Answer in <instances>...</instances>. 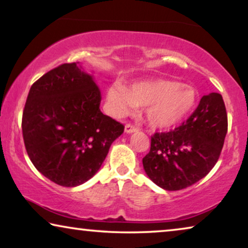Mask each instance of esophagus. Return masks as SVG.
Masks as SVG:
<instances>
[{
  "label": "esophagus",
  "mask_w": 248,
  "mask_h": 248,
  "mask_svg": "<svg viewBox=\"0 0 248 248\" xmlns=\"http://www.w3.org/2000/svg\"><path fill=\"white\" fill-rule=\"evenodd\" d=\"M137 131H138V128L133 126L132 124L125 125V132H126V133H134V132H137Z\"/></svg>",
  "instance_id": "34e87169"
}]
</instances>
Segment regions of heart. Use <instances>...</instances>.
Returning a JSON list of instances; mask_svg holds the SVG:
<instances>
[{
    "label": "heart",
    "mask_w": 248,
    "mask_h": 248,
    "mask_svg": "<svg viewBox=\"0 0 248 248\" xmlns=\"http://www.w3.org/2000/svg\"><path fill=\"white\" fill-rule=\"evenodd\" d=\"M198 97L193 86L165 79L138 82L128 89L114 83L106 93L111 115L122 117L133 113L138 106H147L145 117L149 125L161 130L182 123L195 108Z\"/></svg>",
    "instance_id": "heart-1"
}]
</instances>
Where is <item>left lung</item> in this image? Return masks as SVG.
<instances>
[{"instance_id": "1", "label": "left lung", "mask_w": 248, "mask_h": 248, "mask_svg": "<svg viewBox=\"0 0 248 248\" xmlns=\"http://www.w3.org/2000/svg\"><path fill=\"white\" fill-rule=\"evenodd\" d=\"M227 130L228 118L221 94L203 96L182 125L152 135L150 151L142 159L145 172L166 191L195 184L218 161Z\"/></svg>"}]
</instances>
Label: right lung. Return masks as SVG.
<instances>
[{
  "instance_id": "1",
  "label": "right lung",
  "mask_w": 248,
  "mask_h": 248,
  "mask_svg": "<svg viewBox=\"0 0 248 248\" xmlns=\"http://www.w3.org/2000/svg\"><path fill=\"white\" fill-rule=\"evenodd\" d=\"M78 63H65L30 88L22 135L37 170L65 187L81 185L103 165L124 125L100 111V90Z\"/></svg>"
}]
</instances>
